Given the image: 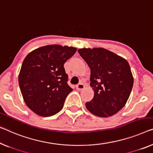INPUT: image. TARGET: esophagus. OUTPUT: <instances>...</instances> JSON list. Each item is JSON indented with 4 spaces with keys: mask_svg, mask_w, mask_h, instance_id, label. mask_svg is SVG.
<instances>
[{
    "mask_svg": "<svg viewBox=\"0 0 153 153\" xmlns=\"http://www.w3.org/2000/svg\"><path fill=\"white\" fill-rule=\"evenodd\" d=\"M84 88V85L82 83H79L76 85V89L78 91H82Z\"/></svg>",
    "mask_w": 153,
    "mask_h": 153,
    "instance_id": "1",
    "label": "esophagus"
}]
</instances>
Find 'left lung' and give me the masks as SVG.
Masks as SVG:
<instances>
[{
    "label": "left lung",
    "mask_w": 153,
    "mask_h": 153,
    "mask_svg": "<svg viewBox=\"0 0 153 153\" xmlns=\"http://www.w3.org/2000/svg\"><path fill=\"white\" fill-rule=\"evenodd\" d=\"M78 53L91 69L90 85L94 91L86 107L101 117L112 116L126 104L133 86V77L124 58L103 48L79 49Z\"/></svg>",
    "instance_id": "1"
}]
</instances>
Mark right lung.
<instances>
[{
	"mask_svg": "<svg viewBox=\"0 0 153 153\" xmlns=\"http://www.w3.org/2000/svg\"><path fill=\"white\" fill-rule=\"evenodd\" d=\"M77 49L47 45L29 53L18 76L20 91L27 106L37 115L49 117L62 108L73 89L68 85L64 64Z\"/></svg>",
	"mask_w": 153,
	"mask_h": 153,
	"instance_id": "obj_1",
	"label": "right lung"
}]
</instances>
